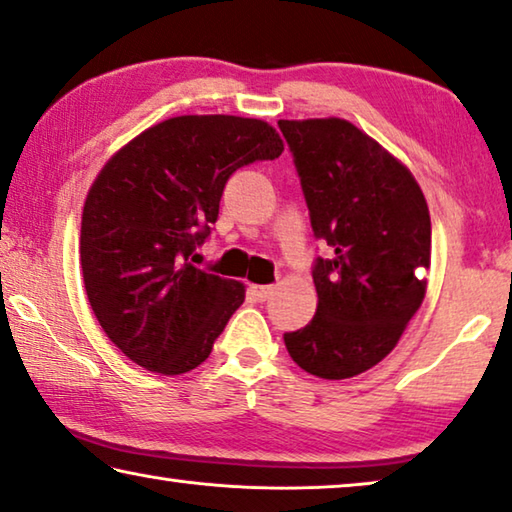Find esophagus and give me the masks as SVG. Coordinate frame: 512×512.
I'll use <instances>...</instances> for the list:
<instances>
[{"mask_svg":"<svg viewBox=\"0 0 512 512\" xmlns=\"http://www.w3.org/2000/svg\"><path fill=\"white\" fill-rule=\"evenodd\" d=\"M250 294H253L257 300H266L273 294L271 285H250Z\"/></svg>","mask_w":512,"mask_h":512,"instance_id":"1","label":"esophagus"}]
</instances>
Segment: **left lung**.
<instances>
[{"label": "left lung", "mask_w": 512, "mask_h": 512, "mask_svg": "<svg viewBox=\"0 0 512 512\" xmlns=\"http://www.w3.org/2000/svg\"><path fill=\"white\" fill-rule=\"evenodd\" d=\"M316 239V314L285 332L300 369L344 380L387 358L426 296L431 214L408 168L342 118L280 120Z\"/></svg>", "instance_id": "1"}]
</instances>
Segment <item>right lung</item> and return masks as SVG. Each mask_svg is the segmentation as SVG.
I'll return each mask as SVG.
<instances>
[{
  "label": "right lung",
  "instance_id": "1",
  "mask_svg": "<svg viewBox=\"0 0 512 512\" xmlns=\"http://www.w3.org/2000/svg\"><path fill=\"white\" fill-rule=\"evenodd\" d=\"M257 118L177 116L104 164L81 214V273L107 337L139 367L177 376L212 353L246 287L189 262L234 170L280 157Z\"/></svg>",
  "mask_w": 512,
  "mask_h": 512
}]
</instances>
